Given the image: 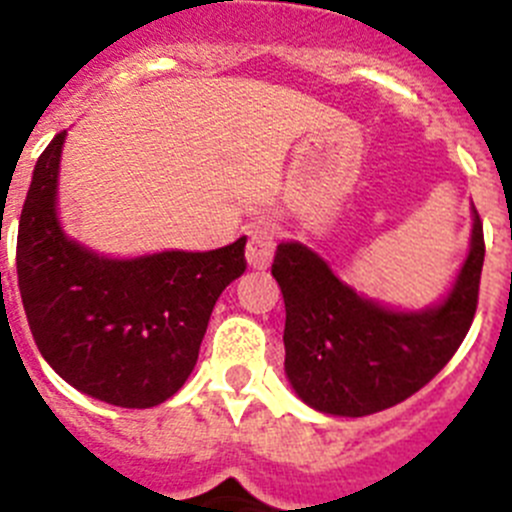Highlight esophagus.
<instances>
[{"mask_svg": "<svg viewBox=\"0 0 512 512\" xmlns=\"http://www.w3.org/2000/svg\"><path fill=\"white\" fill-rule=\"evenodd\" d=\"M274 251H277V235H274V230L253 228L248 233V266H253V269H266L271 264V259H274Z\"/></svg>", "mask_w": 512, "mask_h": 512, "instance_id": "34e87169", "label": "esophagus"}]
</instances>
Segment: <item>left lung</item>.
<instances>
[{"label": "left lung", "instance_id": "left-lung-1", "mask_svg": "<svg viewBox=\"0 0 512 512\" xmlns=\"http://www.w3.org/2000/svg\"><path fill=\"white\" fill-rule=\"evenodd\" d=\"M485 233L474 210L472 248L443 305L392 312L364 300L300 243L277 248L271 274L282 287L284 369L297 395L328 415L387 410L431 382L467 338L479 300Z\"/></svg>", "mask_w": 512, "mask_h": 512}]
</instances>
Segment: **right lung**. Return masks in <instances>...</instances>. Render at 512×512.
I'll return each instance as SVG.
<instances>
[{
    "label": "right lung",
    "mask_w": 512,
    "mask_h": 512,
    "mask_svg": "<svg viewBox=\"0 0 512 512\" xmlns=\"http://www.w3.org/2000/svg\"><path fill=\"white\" fill-rule=\"evenodd\" d=\"M63 140L66 130L40 153L17 230L27 325L71 387L117 408H153L192 374L217 297L246 271V238L133 261L87 251L56 217Z\"/></svg>",
    "instance_id": "1"
}]
</instances>
